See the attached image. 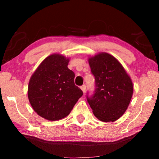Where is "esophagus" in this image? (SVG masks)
<instances>
[{
	"mask_svg": "<svg viewBox=\"0 0 159 159\" xmlns=\"http://www.w3.org/2000/svg\"><path fill=\"white\" fill-rule=\"evenodd\" d=\"M81 90H82V92H83V93L85 92V90H86V85H84V84H83V85L81 86Z\"/></svg>",
	"mask_w": 159,
	"mask_h": 159,
	"instance_id": "obj_1",
	"label": "esophagus"
}]
</instances>
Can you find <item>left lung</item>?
<instances>
[{"label":"left lung","instance_id":"obj_1","mask_svg":"<svg viewBox=\"0 0 159 159\" xmlns=\"http://www.w3.org/2000/svg\"><path fill=\"white\" fill-rule=\"evenodd\" d=\"M88 62L95 82L94 95L87 96L93 114L104 122L116 121L131 101V78L121 63L109 53L101 52L89 58Z\"/></svg>","mask_w":159,"mask_h":159}]
</instances>
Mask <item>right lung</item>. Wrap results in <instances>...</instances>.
Returning a JSON list of instances; mask_svg holds the SVG:
<instances>
[{
    "label": "right lung",
    "mask_w": 159,
    "mask_h": 159,
    "mask_svg": "<svg viewBox=\"0 0 159 159\" xmlns=\"http://www.w3.org/2000/svg\"><path fill=\"white\" fill-rule=\"evenodd\" d=\"M69 61L61 54H51L30 77L29 101L34 111L47 120H60L68 116L83 95L75 84V73L67 67Z\"/></svg>",
    "instance_id": "obj_1"
}]
</instances>
